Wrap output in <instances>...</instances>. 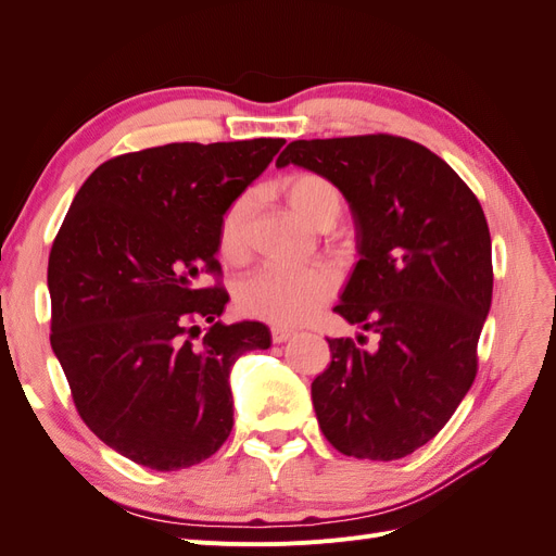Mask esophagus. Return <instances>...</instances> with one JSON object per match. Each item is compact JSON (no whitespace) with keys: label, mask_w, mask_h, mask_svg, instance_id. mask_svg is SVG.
Instances as JSON below:
<instances>
[{"label":"esophagus","mask_w":556,"mask_h":556,"mask_svg":"<svg viewBox=\"0 0 556 556\" xmlns=\"http://www.w3.org/2000/svg\"><path fill=\"white\" fill-rule=\"evenodd\" d=\"M294 333H296V331H294V329H288V327H271V339H274V343L290 341Z\"/></svg>","instance_id":"esophagus-1"}]
</instances>
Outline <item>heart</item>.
Masks as SVG:
<instances>
[{"instance_id":"1","label":"heart","mask_w":556,"mask_h":556,"mask_svg":"<svg viewBox=\"0 0 556 556\" xmlns=\"http://www.w3.org/2000/svg\"><path fill=\"white\" fill-rule=\"evenodd\" d=\"M282 194L296 215L315 229H331L343 213V197L336 185L313 172L292 174L282 180ZM255 199L239 194L220 217V250L229 260H241L248 250L250 217ZM339 288V276L327 264L280 266L266 264L237 288L241 313L274 325H299L325 306Z\"/></svg>"}]
</instances>
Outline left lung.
<instances>
[{
  "label": "left lung",
  "instance_id": "8db88e82",
  "mask_svg": "<svg viewBox=\"0 0 556 556\" xmlns=\"http://www.w3.org/2000/svg\"><path fill=\"white\" fill-rule=\"evenodd\" d=\"M288 164L350 204L359 262L333 311L378 336L371 352L327 339L331 364L311 384L319 429L348 457L401 459L445 427L478 374L494 285L482 206L447 162L392 134L292 141L276 160Z\"/></svg>",
  "mask_w": 556,
  "mask_h": 556
}]
</instances>
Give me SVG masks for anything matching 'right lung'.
Masks as SVG:
<instances>
[{
    "instance_id": "obj_1",
    "label": "right lung",
    "mask_w": 556,
    "mask_h": 556,
    "mask_svg": "<svg viewBox=\"0 0 556 556\" xmlns=\"http://www.w3.org/2000/svg\"><path fill=\"white\" fill-rule=\"evenodd\" d=\"M285 139L166 143L113 157L74 197L48 257L50 345L99 441L153 470L208 459L233 427L229 374L271 345L223 325L220 217ZM208 324L207 333L200 329Z\"/></svg>"
}]
</instances>
